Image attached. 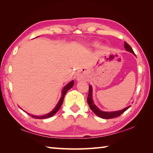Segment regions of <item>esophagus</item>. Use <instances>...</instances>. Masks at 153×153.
I'll use <instances>...</instances> for the list:
<instances>
[{"instance_id":"34e87169","label":"esophagus","mask_w":153,"mask_h":153,"mask_svg":"<svg viewBox=\"0 0 153 153\" xmlns=\"http://www.w3.org/2000/svg\"><path fill=\"white\" fill-rule=\"evenodd\" d=\"M83 78V77L82 76H79L78 77H77V81H80V80H82Z\"/></svg>"}]
</instances>
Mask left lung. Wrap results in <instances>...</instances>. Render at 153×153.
I'll return each instance as SVG.
<instances>
[{
    "label": "left lung",
    "mask_w": 153,
    "mask_h": 153,
    "mask_svg": "<svg viewBox=\"0 0 153 153\" xmlns=\"http://www.w3.org/2000/svg\"><path fill=\"white\" fill-rule=\"evenodd\" d=\"M124 47L125 49L129 52V53H132L133 54H134L135 56V54L134 53V51L131 48V47L129 46V45L125 42L124 43ZM87 102H88V105L90 107V108L91 109L92 111L97 116H98L99 117H100L101 118L104 119H110V118H116V117H118L120 116L126 110H128L130 106H127L126 108H123V110H117V111H113V112H105L102 111V110H100L98 107H97L95 104L93 102V98H92V87L91 85H89V95L88 97H87Z\"/></svg>",
    "instance_id": "obj_1"
}]
</instances>
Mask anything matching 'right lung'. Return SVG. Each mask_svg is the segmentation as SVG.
<instances>
[{
  "label": "right lung",
  "mask_w": 153,
  "mask_h": 153,
  "mask_svg": "<svg viewBox=\"0 0 153 153\" xmlns=\"http://www.w3.org/2000/svg\"><path fill=\"white\" fill-rule=\"evenodd\" d=\"M74 81L72 80L71 82H70L69 83H68L67 85L65 86L62 91V96L60 97V99L59 100V101L57 103L56 106H55V108L52 110L51 112H50L49 113L43 115V116H35L33 114H29L27 113L29 115L31 116V117H33V118H36V119H45V118H50V117H52L53 116H54L55 114H56L59 109L60 108V107L62 105V102H63V100H64V96L66 95V93H67V91L69 89H70L71 87H73L74 85Z\"/></svg>",
  "instance_id": "obj_1"
}]
</instances>
